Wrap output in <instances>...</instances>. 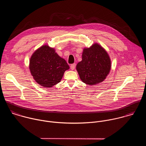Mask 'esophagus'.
Instances as JSON below:
<instances>
[{"instance_id":"obj_1","label":"esophagus","mask_w":146,"mask_h":146,"mask_svg":"<svg viewBox=\"0 0 146 146\" xmlns=\"http://www.w3.org/2000/svg\"><path fill=\"white\" fill-rule=\"evenodd\" d=\"M75 67H76V64L75 63H73V64H71V66H70V68L72 70H74L75 68Z\"/></svg>"}]
</instances>
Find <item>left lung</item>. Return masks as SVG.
Returning <instances> with one entry per match:
<instances>
[{
    "mask_svg": "<svg viewBox=\"0 0 146 146\" xmlns=\"http://www.w3.org/2000/svg\"><path fill=\"white\" fill-rule=\"evenodd\" d=\"M111 60L104 49L98 44L84 48L82 61L76 65L80 79L84 83L96 85L103 82L111 69Z\"/></svg>",
    "mask_w": 146,
    "mask_h": 146,
    "instance_id": "1",
    "label": "left lung"
}]
</instances>
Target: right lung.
<instances>
[{
	"mask_svg": "<svg viewBox=\"0 0 146 146\" xmlns=\"http://www.w3.org/2000/svg\"><path fill=\"white\" fill-rule=\"evenodd\" d=\"M69 67L66 61L47 45L37 49L30 60L29 68L34 80L46 88L60 83Z\"/></svg>",
	"mask_w": 146,
	"mask_h": 146,
	"instance_id": "1",
	"label": "right lung"
}]
</instances>
